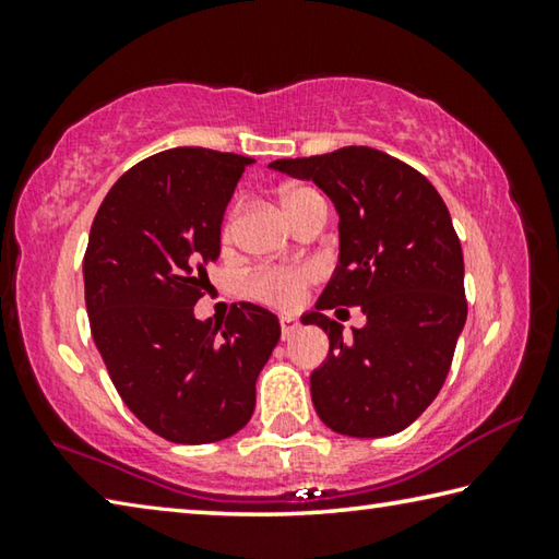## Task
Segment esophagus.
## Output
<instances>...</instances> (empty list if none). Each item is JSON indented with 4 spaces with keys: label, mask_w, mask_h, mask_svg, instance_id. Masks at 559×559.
<instances>
[{
    "label": "esophagus",
    "mask_w": 559,
    "mask_h": 559,
    "mask_svg": "<svg viewBox=\"0 0 559 559\" xmlns=\"http://www.w3.org/2000/svg\"><path fill=\"white\" fill-rule=\"evenodd\" d=\"M298 320L293 318V316H281V337L283 340H290L293 335L298 333Z\"/></svg>",
    "instance_id": "esophagus-1"
}]
</instances>
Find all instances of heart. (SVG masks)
<instances>
[{"instance_id": "obj_1", "label": "heart", "mask_w": 559, "mask_h": 559, "mask_svg": "<svg viewBox=\"0 0 559 559\" xmlns=\"http://www.w3.org/2000/svg\"><path fill=\"white\" fill-rule=\"evenodd\" d=\"M316 197H320V192H316V189H310V187L286 189L281 197V202H283V210H286V214L290 216V222H293V216H296L310 200H316ZM222 234H224V239L231 234V216L226 219ZM310 281H313V271L310 269L263 271L257 278H253V293L261 296L263 300L276 302V306H296V302L300 300L302 288H306Z\"/></svg>"}]
</instances>
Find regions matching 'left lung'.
<instances>
[{
  "instance_id": "obj_1",
  "label": "left lung",
  "mask_w": 559,
  "mask_h": 559,
  "mask_svg": "<svg viewBox=\"0 0 559 559\" xmlns=\"http://www.w3.org/2000/svg\"><path fill=\"white\" fill-rule=\"evenodd\" d=\"M269 167L313 179L340 216V253L316 310L302 316L330 337L310 374L325 427L345 437L400 433L437 400L466 325L463 251L437 189L402 159L374 147L276 159ZM359 305L368 316L345 341L324 316Z\"/></svg>"
}]
</instances>
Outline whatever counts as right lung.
Here are the masks:
<instances>
[{
  "instance_id": "right-lung-1",
  "label": "right lung",
  "mask_w": 559,
  "mask_h": 559,
  "mask_svg": "<svg viewBox=\"0 0 559 559\" xmlns=\"http://www.w3.org/2000/svg\"><path fill=\"white\" fill-rule=\"evenodd\" d=\"M251 157L175 147L130 167L93 219L83 283L91 333L128 409L173 443L234 437L278 345L271 310L239 302L194 318L222 222Z\"/></svg>"
}]
</instances>
